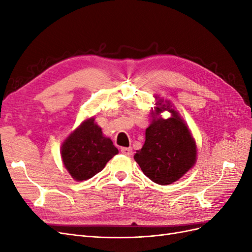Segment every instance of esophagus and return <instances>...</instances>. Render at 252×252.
I'll return each instance as SVG.
<instances>
[{
  "label": "esophagus",
  "instance_id": "esophagus-1",
  "mask_svg": "<svg viewBox=\"0 0 252 252\" xmlns=\"http://www.w3.org/2000/svg\"><path fill=\"white\" fill-rule=\"evenodd\" d=\"M121 151H122V154H124L126 156H131L132 155V148H130V147H129V148L122 147Z\"/></svg>",
  "mask_w": 252,
  "mask_h": 252
}]
</instances>
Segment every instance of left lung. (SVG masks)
Returning a JSON list of instances; mask_svg holds the SVG:
<instances>
[{"label": "left lung", "instance_id": "left-lung-1", "mask_svg": "<svg viewBox=\"0 0 252 252\" xmlns=\"http://www.w3.org/2000/svg\"><path fill=\"white\" fill-rule=\"evenodd\" d=\"M158 100V96H156ZM159 98L152 112V122L146 129L142 149L134 155L144 174L159 185L178 181L196 161V145L188 126L169 102ZM168 110L172 117L165 120L158 114Z\"/></svg>", "mask_w": 252, "mask_h": 252}]
</instances>
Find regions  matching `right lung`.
<instances>
[{
  "label": "right lung",
  "mask_w": 252,
  "mask_h": 252,
  "mask_svg": "<svg viewBox=\"0 0 252 252\" xmlns=\"http://www.w3.org/2000/svg\"><path fill=\"white\" fill-rule=\"evenodd\" d=\"M119 154L112 141L103 135L94 118L87 119L69 134L61 147L67 171L75 181H86L100 172Z\"/></svg>",
  "instance_id": "obj_1"
}]
</instances>
